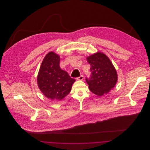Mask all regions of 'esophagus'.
<instances>
[{
	"instance_id": "1",
	"label": "esophagus",
	"mask_w": 150,
	"mask_h": 150,
	"mask_svg": "<svg viewBox=\"0 0 150 150\" xmlns=\"http://www.w3.org/2000/svg\"><path fill=\"white\" fill-rule=\"evenodd\" d=\"M76 79L78 80H82L83 79V75H81V76H80L79 77H78Z\"/></svg>"
}]
</instances>
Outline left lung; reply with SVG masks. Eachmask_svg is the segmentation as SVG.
Here are the masks:
<instances>
[{"label":"left lung","mask_w":150,"mask_h":150,"mask_svg":"<svg viewBox=\"0 0 150 150\" xmlns=\"http://www.w3.org/2000/svg\"><path fill=\"white\" fill-rule=\"evenodd\" d=\"M87 61L91 66L90 77L86 79L90 91L98 96L108 93L117 80L116 71L110 59L98 52L87 57Z\"/></svg>","instance_id":"left-lung-1"}]
</instances>
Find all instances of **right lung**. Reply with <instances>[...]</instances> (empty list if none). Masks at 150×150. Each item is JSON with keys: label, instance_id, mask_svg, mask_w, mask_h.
I'll return each mask as SVG.
<instances>
[{"label": "right lung", "instance_id": "right-lung-1", "mask_svg": "<svg viewBox=\"0 0 150 150\" xmlns=\"http://www.w3.org/2000/svg\"><path fill=\"white\" fill-rule=\"evenodd\" d=\"M60 58L53 52L43 59L38 75V86L43 94L50 100H61L70 92L75 79L61 69Z\"/></svg>", "mask_w": 150, "mask_h": 150}]
</instances>
